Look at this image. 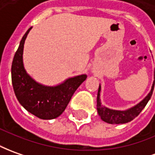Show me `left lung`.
I'll return each instance as SVG.
<instances>
[{
	"instance_id": "1",
	"label": "left lung",
	"mask_w": 155,
	"mask_h": 155,
	"mask_svg": "<svg viewBox=\"0 0 155 155\" xmlns=\"http://www.w3.org/2000/svg\"><path fill=\"white\" fill-rule=\"evenodd\" d=\"M154 83L155 74L153 86H152V88H151L149 94L146 96L140 103H138L137 105L127 110H111V109L106 108L105 106H103L100 103V89H101V87L100 85L99 90H98V95H97V110H98V113L101 117V119L110 124H123V123H127L129 121L133 120L135 117H137L140 114V112L143 110L147 103L150 100L152 94H153V88H154Z\"/></svg>"
}]
</instances>
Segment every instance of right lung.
<instances>
[{
    "label": "right lung",
    "instance_id": "right-lung-1",
    "mask_svg": "<svg viewBox=\"0 0 155 155\" xmlns=\"http://www.w3.org/2000/svg\"><path fill=\"white\" fill-rule=\"evenodd\" d=\"M31 28L23 35L12 64V82L15 95L24 108L31 114L44 120H51L62 114L73 94L87 75L77 76L63 84L49 87L38 84L28 75L22 63L23 45Z\"/></svg>",
    "mask_w": 155,
    "mask_h": 155
}]
</instances>
